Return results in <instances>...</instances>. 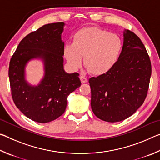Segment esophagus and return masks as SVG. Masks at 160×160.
<instances>
[{"label":"esophagus","instance_id":"1","mask_svg":"<svg viewBox=\"0 0 160 160\" xmlns=\"http://www.w3.org/2000/svg\"><path fill=\"white\" fill-rule=\"evenodd\" d=\"M80 78L81 82H82V83H85V82H88V78H85V76H80Z\"/></svg>","mask_w":160,"mask_h":160}]
</instances>
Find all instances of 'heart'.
I'll return each mask as SVG.
<instances>
[{
    "label": "heart",
    "instance_id": "b5f03b06",
    "mask_svg": "<svg viewBox=\"0 0 160 160\" xmlns=\"http://www.w3.org/2000/svg\"><path fill=\"white\" fill-rule=\"evenodd\" d=\"M123 44L118 35L98 28H85L75 34L72 44L65 45L64 56L73 70L84 63L89 72L102 75L112 70L120 56Z\"/></svg>",
    "mask_w": 160,
    "mask_h": 160
}]
</instances>
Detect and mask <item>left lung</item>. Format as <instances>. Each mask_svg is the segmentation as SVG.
<instances>
[{"label": "left lung", "instance_id": "left-lung-1", "mask_svg": "<svg viewBox=\"0 0 160 160\" xmlns=\"http://www.w3.org/2000/svg\"><path fill=\"white\" fill-rule=\"evenodd\" d=\"M123 37L122 51L113 68L89 79L92 110L111 123L128 118L143 104L152 73L150 56L140 38L129 30Z\"/></svg>", "mask_w": 160, "mask_h": 160}]
</instances>
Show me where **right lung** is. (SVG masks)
Returning a JSON list of instances; mask_svg holds the SVG:
<instances>
[{"mask_svg": "<svg viewBox=\"0 0 160 160\" xmlns=\"http://www.w3.org/2000/svg\"><path fill=\"white\" fill-rule=\"evenodd\" d=\"M63 22L43 25L24 37L10 59L8 75L15 106L36 122L48 123L63 114L67 97L79 88V73L63 70ZM45 62V75L41 83L32 87L24 80V67L32 58Z\"/></svg>", "mask_w": 160, "mask_h": 160, "instance_id": "obj_1", "label": "right lung"}]
</instances>
